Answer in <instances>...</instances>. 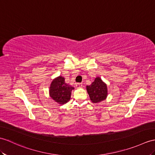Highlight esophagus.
Instances as JSON below:
<instances>
[{
  "mask_svg": "<svg viewBox=\"0 0 155 155\" xmlns=\"http://www.w3.org/2000/svg\"><path fill=\"white\" fill-rule=\"evenodd\" d=\"M76 86H77V88H81L82 86V83H77Z\"/></svg>",
  "mask_w": 155,
  "mask_h": 155,
  "instance_id": "34e87169",
  "label": "esophagus"
}]
</instances>
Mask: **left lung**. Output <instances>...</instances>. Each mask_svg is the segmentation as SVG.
I'll list each match as a JSON object with an SVG mask.
<instances>
[{
    "instance_id": "left-lung-1",
    "label": "left lung",
    "mask_w": 155,
    "mask_h": 155,
    "mask_svg": "<svg viewBox=\"0 0 155 155\" xmlns=\"http://www.w3.org/2000/svg\"><path fill=\"white\" fill-rule=\"evenodd\" d=\"M86 91L92 102L95 104L104 101L108 94L107 84L99 77H96L91 85L86 86Z\"/></svg>"
}]
</instances>
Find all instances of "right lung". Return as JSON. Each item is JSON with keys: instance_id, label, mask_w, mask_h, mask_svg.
<instances>
[{"instance_id": "obj_1", "label": "right lung", "mask_w": 155, "mask_h": 155, "mask_svg": "<svg viewBox=\"0 0 155 155\" xmlns=\"http://www.w3.org/2000/svg\"><path fill=\"white\" fill-rule=\"evenodd\" d=\"M74 88L64 81V78L59 76L52 81L49 86V96L61 105L67 103L71 99V92Z\"/></svg>"}]
</instances>
